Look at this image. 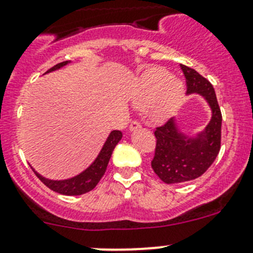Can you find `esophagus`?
I'll use <instances>...</instances> for the list:
<instances>
[{
	"label": "esophagus",
	"instance_id": "1",
	"mask_svg": "<svg viewBox=\"0 0 253 253\" xmlns=\"http://www.w3.org/2000/svg\"><path fill=\"white\" fill-rule=\"evenodd\" d=\"M140 126H141L140 123L136 122V120H133V122H131L130 124H129V130H135V129L140 128Z\"/></svg>",
	"mask_w": 253,
	"mask_h": 253
}]
</instances>
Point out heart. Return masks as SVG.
Listing matches in <instances>:
<instances>
[{
    "label": "heart",
    "instance_id": "heart-1",
    "mask_svg": "<svg viewBox=\"0 0 253 253\" xmlns=\"http://www.w3.org/2000/svg\"><path fill=\"white\" fill-rule=\"evenodd\" d=\"M184 85L164 68H153L136 81L133 97L138 104H146L149 118L154 122L168 119L179 107Z\"/></svg>",
    "mask_w": 253,
    "mask_h": 253
}]
</instances>
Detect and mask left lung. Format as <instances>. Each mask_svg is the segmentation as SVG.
Here are the masks:
<instances>
[{"mask_svg":"<svg viewBox=\"0 0 253 253\" xmlns=\"http://www.w3.org/2000/svg\"><path fill=\"white\" fill-rule=\"evenodd\" d=\"M186 78V93L201 94L211 108V120L196 138L185 135L174 118L155 129V154L151 160L154 172L167 184H180L197 179L212 165L221 148V115L212 84L195 69L180 64Z\"/></svg>","mask_w":253,"mask_h":253,"instance_id":"8db88e82","label":"left lung"}]
</instances>
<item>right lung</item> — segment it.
Wrapping results in <instances>:
<instances>
[{"instance_id": "1", "label": "right lung", "mask_w": 253, "mask_h": 253, "mask_svg": "<svg viewBox=\"0 0 253 253\" xmlns=\"http://www.w3.org/2000/svg\"><path fill=\"white\" fill-rule=\"evenodd\" d=\"M69 62H62V63L56 64L54 67H52L50 69H48L45 73H49V72L57 71L61 67L66 66ZM123 134L120 130H113L112 133L108 136L107 141L103 145L102 150H100L99 155L97 156V159L94 160L90 167L88 169L84 170L83 172H81L77 176L71 177V179L67 180H48L45 177L41 176L40 174L35 171V174L37 175L38 179L43 182L47 187H49L53 191L58 192V194L62 195H69V196H77V195L85 194V192L90 191V190L94 189L98 185V182L100 181V179L104 175L105 170H107L108 163L110 160V156H112L113 150H114L115 145L120 141Z\"/></svg>"}]
</instances>
